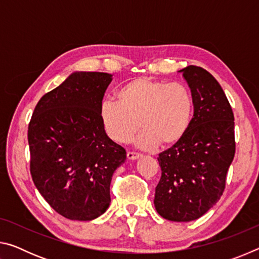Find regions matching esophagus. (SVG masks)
Instances as JSON below:
<instances>
[{
    "mask_svg": "<svg viewBox=\"0 0 259 259\" xmlns=\"http://www.w3.org/2000/svg\"><path fill=\"white\" fill-rule=\"evenodd\" d=\"M140 156H142V154H139V153H135V152L126 153V157H128L129 160H137Z\"/></svg>",
    "mask_w": 259,
    "mask_h": 259,
    "instance_id": "obj_1",
    "label": "esophagus"
}]
</instances>
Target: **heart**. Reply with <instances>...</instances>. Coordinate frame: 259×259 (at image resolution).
<instances>
[{"label": "heart", "instance_id": "1", "mask_svg": "<svg viewBox=\"0 0 259 259\" xmlns=\"http://www.w3.org/2000/svg\"><path fill=\"white\" fill-rule=\"evenodd\" d=\"M117 102L100 103L99 117L109 138L126 144L143 129L138 146L146 150L170 147L186 135L194 113V100L188 87L152 77H138L116 93Z\"/></svg>", "mask_w": 259, "mask_h": 259}]
</instances>
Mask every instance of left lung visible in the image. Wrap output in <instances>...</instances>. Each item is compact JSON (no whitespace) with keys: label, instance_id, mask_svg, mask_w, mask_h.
Wrapping results in <instances>:
<instances>
[{"label":"left lung","instance_id":"obj_1","mask_svg":"<svg viewBox=\"0 0 259 259\" xmlns=\"http://www.w3.org/2000/svg\"><path fill=\"white\" fill-rule=\"evenodd\" d=\"M194 100L186 135L157 157L161 178L155 187L156 211L168 221L191 222L221 199L235 154L234 115L216 78L202 67L182 71Z\"/></svg>","mask_w":259,"mask_h":259}]
</instances>
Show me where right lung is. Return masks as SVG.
Returning <instances> with one entry per match:
<instances>
[{
    "mask_svg": "<svg viewBox=\"0 0 259 259\" xmlns=\"http://www.w3.org/2000/svg\"><path fill=\"white\" fill-rule=\"evenodd\" d=\"M112 75L76 72L38 100L28 124L30 175L50 207L93 221L111 203L112 176L125 150L103 128L99 106Z\"/></svg>",
    "mask_w": 259,
    "mask_h": 259,
    "instance_id": "right-lung-1",
    "label": "right lung"
}]
</instances>
